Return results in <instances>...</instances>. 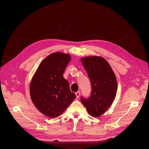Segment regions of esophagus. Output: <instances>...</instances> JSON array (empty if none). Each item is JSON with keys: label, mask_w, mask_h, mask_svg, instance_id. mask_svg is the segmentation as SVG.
I'll list each match as a JSON object with an SVG mask.
<instances>
[{"label": "esophagus", "mask_w": 149, "mask_h": 149, "mask_svg": "<svg viewBox=\"0 0 149 149\" xmlns=\"http://www.w3.org/2000/svg\"><path fill=\"white\" fill-rule=\"evenodd\" d=\"M75 94H76V97L79 98V96H80V91L76 92V93H75Z\"/></svg>", "instance_id": "34e87169"}]
</instances>
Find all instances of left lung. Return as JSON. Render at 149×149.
<instances>
[{"label": "left lung", "instance_id": "obj_1", "mask_svg": "<svg viewBox=\"0 0 149 149\" xmlns=\"http://www.w3.org/2000/svg\"><path fill=\"white\" fill-rule=\"evenodd\" d=\"M81 62L91 81V93L89 97H81V101L88 113L97 118L113 102L118 84L116 77L108 62L102 57L81 58Z\"/></svg>", "mask_w": 149, "mask_h": 149}]
</instances>
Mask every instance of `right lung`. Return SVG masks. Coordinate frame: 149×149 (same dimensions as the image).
Masks as SVG:
<instances>
[{
    "label": "right lung",
    "mask_w": 149,
    "mask_h": 149,
    "mask_svg": "<svg viewBox=\"0 0 149 149\" xmlns=\"http://www.w3.org/2000/svg\"><path fill=\"white\" fill-rule=\"evenodd\" d=\"M70 60L68 54L53 53L41 63L31 79V101L39 111L50 118L60 116L76 98L63 76Z\"/></svg>",
    "instance_id": "add662e5"
}]
</instances>
